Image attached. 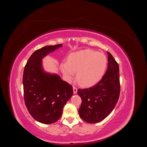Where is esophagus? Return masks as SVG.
I'll return each mask as SVG.
<instances>
[{"instance_id":"1","label":"esophagus","mask_w":147,"mask_h":147,"mask_svg":"<svg viewBox=\"0 0 147 147\" xmlns=\"http://www.w3.org/2000/svg\"><path fill=\"white\" fill-rule=\"evenodd\" d=\"M73 91H74V94H77V91H78V89L75 86H73Z\"/></svg>"}]
</instances>
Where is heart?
I'll use <instances>...</instances> for the list:
<instances>
[{
  "label": "heart",
  "instance_id": "heart-1",
  "mask_svg": "<svg viewBox=\"0 0 147 147\" xmlns=\"http://www.w3.org/2000/svg\"><path fill=\"white\" fill-rule=\"evenodd\" d=\"M107 64V57L104 53L86 49L71 53L67 62H63L60 68L67 80L70 81L77 72V82L82 86H90L104 76Z\"/></svg>",
  "mask_w": 147,
  "mask_h": 147
}]
</instances>
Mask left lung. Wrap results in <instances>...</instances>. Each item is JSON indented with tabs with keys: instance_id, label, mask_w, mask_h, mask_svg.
<instances>
[{
	"instance_id": "left-lung-1",
	"label": "left lung",
	"mask_w": 147,
	"mask_h": 147,
	"mask_svg": "<svg viewBox=\"0 0 147 147\" xmlns=\"http://www.w3.org/2000/svg\"><path fill=\"white\" fill-rule=\"evenodd\" d=\"M108 68L101 80L94 86L78 89L82 100L78 113L88 123L100 122L109 116L115 108L120 93L119 65L107 51Z\"/></svg>"
}]
</instances>
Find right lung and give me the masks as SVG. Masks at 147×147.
I'll use <instances>...</instances> for the list:
<instances>
[{
  "mask_svg": "<svg viewBox=\"0 0 147 147\" xmlns=\"http://www.w3.org/2000/svg\"><path fill=\"white\" fill-rule=\"evenodd\" d=\"M63 44L45 46L33 53L23 72L24 98L29 113L43 124L57 121L63 114L64 105L73 95V88L57 74L43 69L42 59Z\"/></svg>",
  "mask_w": 147,
  "mask_h": 147,
  "instance_id": "right-lung-1",
  "label": "right lung"
}]
</instances>
